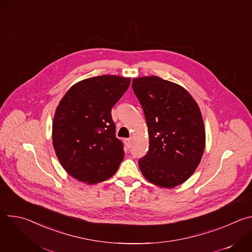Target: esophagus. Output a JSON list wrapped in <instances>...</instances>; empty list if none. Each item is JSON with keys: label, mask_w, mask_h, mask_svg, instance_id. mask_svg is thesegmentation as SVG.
<instances>
[{"label": "esophagus", "mask_w": 252, "mask_h": 252, "mask_svg": "<svg viewBox=\"0 0 252 252\" xmlns=\"http://www.w3.org/2000/svg\"><path fill=\"white\" fill-rule=\"evenodd\" d=\"M125 143H126V146L129 149V148L132 146V143H133V138H132V137L126 138V139H125Z\"/></svg>", "instance_id": "esophagus-1"}]
</instances>
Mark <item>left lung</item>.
<instances>
[{
	"mask_svg": "<svg viewBox=\"0 0 252 252\" xmlns=\"http://www.w3.org/2000/svg\"><path fill=\"white\" fill-rule=\"evenodd\" d=\"M131 86L150 135L149 152L138 159L141 173L161 188L182 185L199 164L205 146L197 103L181 86L156 76L133 79Z\"/></svg>",
	"mask_w": 252,
	"mask_h": 252,
	"instance_id": "1",
	"label": "left lung"
}]
</instances>
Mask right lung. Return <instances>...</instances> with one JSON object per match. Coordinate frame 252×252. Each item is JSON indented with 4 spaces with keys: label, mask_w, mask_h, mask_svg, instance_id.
Instances as JSON below:
<instances>
[{
    "label": "right lung",
    "mask_w": 252,
    "mask_h": 252,
    "mask_svg": "<svg viewBox=\"0 0 252 252\" xmlns=\"http://www.w3.org/2000/svg\"><path fill=\"white\" fill-rule=\"evenodd\" d=\"M130 79L100 76L71 87L60 101L53 122V145L65 171L80 182L110 178L124 159V143L116 136L113 106Z\"/></svg>",
    "instance_id": "right-lung-1"
}]
</instances>
